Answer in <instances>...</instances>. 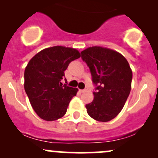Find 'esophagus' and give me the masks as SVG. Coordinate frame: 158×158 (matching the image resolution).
<instances>
[{
    "mask_svg": "<svg viewBox=\"0 0 158 158\" xmlns=\"http://www.w3.org/2000/svg\"><path fill=\"white\" fill-rule=\"evenodd\" d=\"M87 90H88V88H85V89H82V90H79V91H80L81 93H84V92L87 91Z\"/></svg>",
    "mask_w": 158,
    "mask_h": 158,
    "instance_id": "esophagus-1",
    "label": "esophagus"
}]
</instances>
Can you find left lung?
I'll list each match as a JSON object with an SVG mask.
<instances>
[{"mask_svg": "<svg viewBox=\"0 0 158 158\" xmlns=\"http://www.w3.org/2000/svg\"><path fill=\"white\" fill-rule=\"evenodd\" d=\"M95 85L94 100L85 105L89 116L108 122L123 109L131 91L132 71L126 58L108 48L92 47L81 52Z\"/></svg>", "mask_w": 158, "mask_h": 158, "instance_id": "1", "label": "left lung"}]
</instances>
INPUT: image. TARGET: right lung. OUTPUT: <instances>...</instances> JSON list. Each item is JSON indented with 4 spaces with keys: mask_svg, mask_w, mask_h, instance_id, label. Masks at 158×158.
Instances as JSON below:
<instances>
[{
    "mask_svg": "<svg viewBox=\"0 0 158 158\" xmlns=\"http://www.w3.org/2000/svg\"><path fill=\"white\" fill-rule=\"evenodd\" d=\"M79 57L76 49L56 46L41 50L29 61L24 71V89L41 119L53 121L66 114L78 89L62 85L61 81L69 64Z\"/></svg>",
    "mask_w": 158,
    "mask_h": 158,
    "instance_id": "add662e5",
    "label": "right lung"
}]
</instances>
